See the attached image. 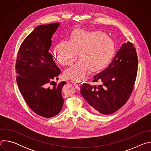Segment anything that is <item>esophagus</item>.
<instances>
[{"label":"esophagus","mask_w":151,"mask_h":151,"mask_svg":"<svg viewBox=\"0 0 151 151\" xmlns=\"http://www.w3.org/2000/svg\"><path fill=\"white\" fill-rule=\"evenodd\" d=\"M72 83L75 85V87L76 88H79V85H80V84H79V83H77L76 82H72Z\"/></svg>","instance_id":"34e87169"}]
</instances>
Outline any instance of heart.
I'll list each match as a JSON object with an SVG mask.
<instances>
[{"instance_id": "obj_1", "label": "heart", "mask_w": 151, "mask_h": 151, "mask_svg": "<svg viewBox=\"0 0 151 151\" xmlns=\"http://www.w3.org/2000/svg\"><path fill=\"white\" fill-rule=\"evenodd\" d=\"M55 61L63 66H69L80 60L64 72V76L76 81L82 80L90 69L99 72L111 63L115 52L114 40L100 31L74 30L69 40H63L54 49Z\"/></svg>"}]
</instances>
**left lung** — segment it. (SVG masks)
<instances>
[{
    "label": "left lung",
    "instance_id": "1",
    "mask_svg": "<svg viewBox=\"0 0 151 151\" xmlns=\"http://www.w3.org/2000/svg\"><path fill=\"white\" fill-rule=\"evenodd\" d=\"M138 67L136 48L130 42L123 44L107 68L93 77V85L83 83L81 94L95 114L109 115L123 106L130 98Z\"/></svg>",
    "mask_w": 151,
    "mask_h": 151
}]
</instances>
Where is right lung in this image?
<instances>
[{
  "label": "right lung",
  "mask_w": 151,
  "mask_h": 151,
  "mask_svg": "<svg viewBox=\"0 0 151 151\" xmlns=\"http://www.w3.org/2000/svg\"><path fill=\"white\" fill-rule=\"evenodd\" d=\"M60 24L36 27L21 44L15 64L20 93L30 108L44 118L58 114L64 103L61 89L66 82L55 83L52 88L49 86L61 73L49 52L52 36Z\"/></svg>",
  "instance_id": "add662e5"
}]
</instances>
